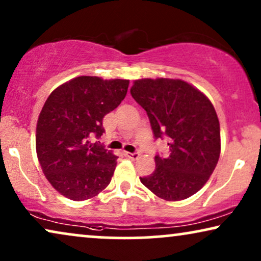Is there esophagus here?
<instances>
[{
  "label": "esophagus",
  "mask_w": 261,
  "mask_h": 261,
  "mask_svg": "<svg viewBox=\"0 0 261 261\" xmlns=\"http://www.w3.org/2000/svg\"><path fill=\"white\" fill-rule=\"evenodd\" d=\"M126 155L128 156V158L129 159H138L139 156H140V153H138V152H135V153H129V152H127L126 153Z\"/></svg>",
  "instance_id": "1"
}]
</instances>
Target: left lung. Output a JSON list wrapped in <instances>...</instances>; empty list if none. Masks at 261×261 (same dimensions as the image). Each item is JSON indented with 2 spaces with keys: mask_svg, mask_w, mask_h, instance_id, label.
Instances as JSON below:
<instances>
[{
  "mask_svg": "<svg viewBox=\"0 0 261 261\" xmlns=\"http://www.w3.org/2000/svg\"><path fill=\"white\" fill-rule=\"evenodd\" d=\"M133 98L147 113L155 138L165 134L170 155H155V170L140 178L159 198L176 202L201 190L221 153L220 122L210 99L188 82L172 78L134 81Z\"/></svg>",
  "mask_w": 261,
  "mask_h": 261,
  "instance_id": "1",
  "label": "left lung"
}]
</instances>
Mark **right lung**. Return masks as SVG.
<instances>
[{
	"label": "right lung",
	"mask_w": 261,
	"mask_h": 261,
	"mask_svg": "<svg viewBox=\"0 0 261 261\" xmlns=\"http://www.w3.org/2000/svg\"><path fill=\"white\" fill-rule=\"evenodd\" d=\"M128 80L81 76L56 88L38 117L35 148L49 184L72 201H85L108 187L117 156L91 138L105 132L103 117L126 97Z\"/></svg>",
	"instance_id": "right-lung-1"
}]
</instances>
